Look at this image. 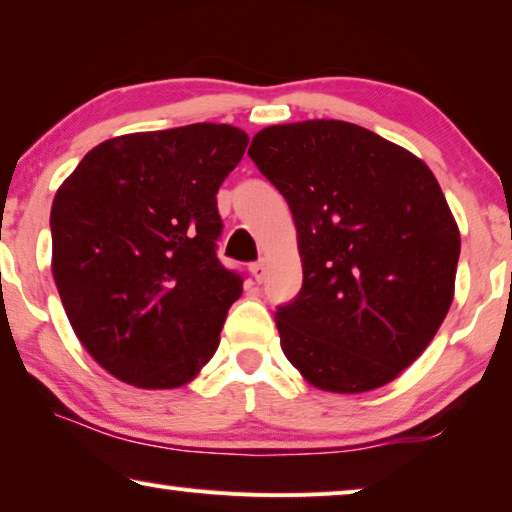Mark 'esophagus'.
I'll return each mask as SVG.
<instances>
[{
	"label": "esophagus",
	"mask_w": 512,
	"mask_h": 512,
	"mask_svg": "<svg viewBox=\"0 0 512 512\" xmlns=\"http://www.w3.org/2000/svg\"><path fill=\"white\" fill-rule=\"evenodd\" d=\"M251 274H254V279H256L258 283H263V281H265V274H267L265 261H258V263L251 265Z\"/></svg>",
	"instance_id": "34e87169"
}]
</instances>
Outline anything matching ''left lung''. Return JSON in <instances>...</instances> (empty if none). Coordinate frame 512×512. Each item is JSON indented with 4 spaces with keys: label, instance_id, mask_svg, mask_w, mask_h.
<instances>
[{
    "label": "left lung",
    "instance_id": "8db88e82",
    "mask_svg": "<svg viewBox=\"0 0 512 512\" xmlns=\"http://www.w3.org/2000/svg\"><path fill=\"white\" fill-rule=\"evenodd\" d=\"M249 157L288 201L302 290L274 313L281 350L322 391L396 380L453 302L460 231L426 162L345 121L270 125Z\"/></svg>",
    "mask_w": 512,
    "mask_h": 512
}]
</instances>
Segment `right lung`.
<instances>
[{"label":"right lung","mask_w":512,"mask_h":512,"mask_svg":"<svg viewBox=\"0 0 512 512\" xmlns=\"http://www.w3.org/2000/svg\"><path fill=\"white\" fill-rule=\"evenodd\" d=\"M247 144L226 123L114 137L57 190L54 283L86 352L121 382L183 387L215 355L242 295L217 258V190Z\"/></svg>","instance_id":"obj_1"}]
</instances>
